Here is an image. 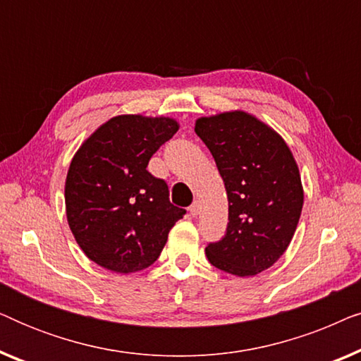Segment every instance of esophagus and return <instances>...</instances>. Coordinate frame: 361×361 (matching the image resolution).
Wrapping results in <instances>:
<instances>
[{
  "instance_id": "1",
  "label": "esophagus",
  "mask_w": 361,
  "mask_h": 361,
  "mask_svg": "<svg viewBox=\"0 0 361 361\" xmlns=\"http://www.w3.org/2000/svg\"><path fill=\"white\" fill-rule=\"evenodd\" d=\"M190 214L194 215V216H197V215L200 214V204H199V202H194V204L190 205Z\"/></svg>"
}]
</instances>
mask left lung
<instances>
[{"mask_svg":"<svg viewBox=\"0 0 361 361\" xmlns=\"http://www.w3.org/2000/svg\"><path fill=\"white\" fill-rule=\"evenodd\" d=\"M195 133L214 156L228 197L226 233L207 246V258L240 278L263 273L298 228L304 204L298 162L279 133L251 113L202 116Z\"/></svg>","mask_w":361,"mask_h":361,"instance_id":"8db88e82","label":"left lung"}]
</instances>
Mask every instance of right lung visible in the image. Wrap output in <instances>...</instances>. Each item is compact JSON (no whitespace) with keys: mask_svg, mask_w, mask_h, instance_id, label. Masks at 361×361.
I'll return each instance as SVG.
<instances>
[{"mask_svg":"<svg viewBox=\"0 0 361 361\" xmlns=\"http://www.w3.org/2000/svg\"><path fill=\"white\" fill-rule=\"evenodd\" d=\"M179 130L169 116L118 115L98 126L73 154L66 179V214L88 259L113 273L146 269L185 210L147 172L152 154Z\"/></svg>","mask_w":361,"mask_h":361,"instance_id":"obj_1","label":"right lung"}]
</instances>
